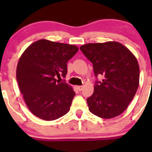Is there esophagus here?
<instances>
[{"instance_id": "obj_1", "label": "esophagus", "mask_w": 152, "mask_h": 152, "mask_svg": "<svg viewBox=\"0 0 152 152\" xmlns=\"http://www.w3.org/2000/svg\"><path fill=\"white\" fill-rule=\"evenodd\" d=\"M82 89H83V86H77V90H79V91L82 90Z\"/></svg>"}]
</instances>
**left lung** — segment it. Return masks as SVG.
Wrapping results in <instances>:
<instances>
[{"label":"left lung","instance_id":"1","mask_svg":"<svg viewBox=\"0 0 152 152\" xmlns=\"http://www.w3.org/2000/svg\"><path fill=\"white\" fill-rule=\"evenodd\" d=\"M93 63L96 81L93 95L87 99L90 113L102 118L118 116L127 108L139 86L140 68L137 59L121 43L110 41L87 43L80 47Z\"/></svg>","mask_w":152,"mask_h":152}]
</instances>
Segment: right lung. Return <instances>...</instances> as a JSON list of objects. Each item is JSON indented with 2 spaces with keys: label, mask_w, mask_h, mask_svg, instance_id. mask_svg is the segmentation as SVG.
Listing matches in <instances>:
<instances>
[{
  "label": "right lung",
  "mask_w": 152,
  "mask_h": 152,
  "mask_svg": "<svg viewBox=\"0 0 152 152\" xmlns=\"http://www.w3.org/2000/svg\"><path fill=\"white\" fill-rule=\"evenodd\" d=\"M77 46L42 39L31 44L18 61L16 76L20 90L31 112L45 121H53L70 110L75 92L65 81L67 62Z\"/></svg>",
  "instance_id": "1"
}]
</instances>
